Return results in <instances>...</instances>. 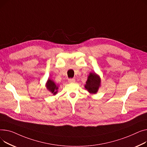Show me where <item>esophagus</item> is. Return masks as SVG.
Wrapping results in <instances>:
<instances>
[{"label":"esophagus","mask_w":147,"mask_h":147,"mask_svg":"<svg viewBox=\"0 0 147 147\" xmlns=\"http://www.w3.org/2000/svg\"><path fill=\"white\" fill-rule=\"evenodd\" d=\"M68 82L69 83H74L75 82V80L74 78H71L68 80Z\"/></svg>","instance_id":"esophagus-1"}]
</instances>
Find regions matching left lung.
Returning <instances> with one entry per match:
<instances>
[{"label":"left lung","mask_w":147,"mask_h":147,"mask_svg":"<svg viewBox=\"0 0 147 147\" xmlns=\"http://www.w3.org/2000/svg\"><path fill=\"white\" fill-rule=\"evenodd\" d=\"M101 87L100 76L95 72H90L88 76L87 81L85 85V88L92 94H96Z\"/></svg>","instance_id":"1"}]
</instances>
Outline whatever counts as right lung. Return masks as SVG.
Segmentation results:
<instances>
[{"label":"right lung","instance_id":"obj_1","mask_svg":"<svg viewBox=\"0 0 147 147\" xmlns=\"http://www.w3.org/2000/svg\"><path fill=\"white\" fill-rule=\"evenodd\" d=\"M46 87L48 91H50L51 94H53L54 96L58 92L59 85H56V83L51 79L48 78L47 82L46 84Z\"/></svg>","mask_w":147,"mask_h":147}]
</instances>
